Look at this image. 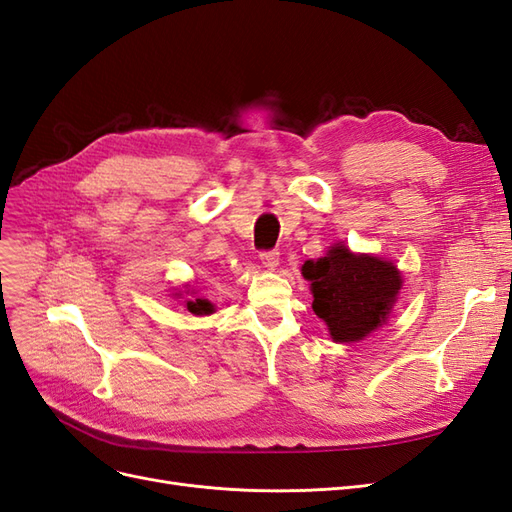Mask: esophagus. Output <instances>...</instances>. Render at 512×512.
Masks as SVG:
<instances>
[{
	"instance_id": "1",
	"label": "esophagus",
	"mask_w": 512,
	"mask_h": 512,
	"mask_svg": "<svg viewBox=\"0 0 512 512\" xmlns=\"http://www.w3.org/2000/svg\"><path fill=\"white\" fill-rule=\"evenodd\" d=\"M260 260H262V265H265L267 269H275L277 265H280V252H277V250L260 252Z\"/></svg>"
}]
</instances>
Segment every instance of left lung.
<instances>
[{"instance_id": "1", "label": "left lung", "mask_w": 512, "mask_h": 512, "mask_svg": "<svg viewBox=\"0 0 512 512\" xmlns=\"http://www.w3.org/2000/svg\"><path fill=\"white\" fill-rule=\"evenodd\" d=\"M301 271L312 282L314 312L327 322L335 342H359L378 329L401 288L393 262L356 256L346 245H335L327 256L307 260Z\"/></svg>"}]
</instances>
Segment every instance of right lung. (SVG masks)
Wrapping results in <instances>:
<instances>
[{
  "label": "right lung",
  "mask_w": 512,
  "mask_h": 512,
  "mask_svg": "<svg viewBox=\"0 0 512 512\" xmlns=\"http://www.w3.org/2000/svg\"><path fill=\"white\" fill-rule=\"evenodd\" d=\"M185 307H188V312L196 314V316H203V314H211L213 312V305L207 299H192V301H185Z\"/></svg>",
  "instance_id": "obj_1"
}]
</instances>
